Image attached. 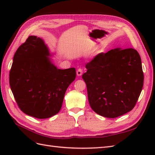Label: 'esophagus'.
Instances as JSON below:
<instances>
[{
    "mask_svg": "<svg viewBox=\"0 0 155 155\" xmlns=\"http://www.w3.org/2000/svg\"><path fill=\"white\" fill-rule=\"evenodd\" d=\"M76 74H77V76H81L82 74H83V70H82L81 68H79V69H78L77 72H76Z\"/></svg>",
    "mask_w": 155,
    "mask_h": 155,
    "instance_id": "1",
    "label": "esophagus"
}]
</instances>
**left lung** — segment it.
Listing matches in <instances>:
<instances>
[{"label": "left lung", "instance_id": "1", "mask_svg": "<svg viewBox=\"0 0 155 155\" xmlns=\"http://www.w3.org/2000/svg\"><path fill=\"white\" fill-rule=\"evenodd\" d=\"M83 74L92 109L114 118L134 107L142 92L143 73L141 58L133 48L112 49L88 63Z\"/></svg>", "mask_w": 155, "mask_h": 155}]
</instances>
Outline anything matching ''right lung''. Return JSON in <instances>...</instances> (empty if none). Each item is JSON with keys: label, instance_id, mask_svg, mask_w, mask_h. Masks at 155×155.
Wrapping results in <instances>:
<instances>
[{"label": "right lung", "instance_id": "right-lung-1", "mask_svg": "<svg viewBox=\"0 0 155 155\" xmlns=\"http://www.w3.org/2000/svg\"><path fill=\"white\" fill-rule=\"evenodd\" d=\"M43 40L31 35L17 50L10 72V85L20 109L39 119L59 112L75 68L58 69L51 62Z\"/></svg>", "mask_w": 155, "mask_h": 155}]
</instances>
